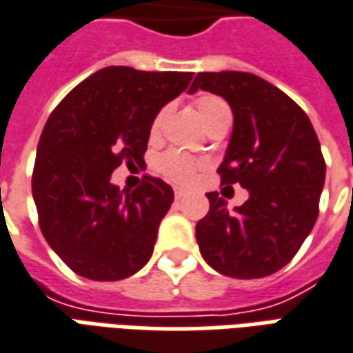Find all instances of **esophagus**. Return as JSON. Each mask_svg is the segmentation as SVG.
I'll list each match as a JSON object with an SVG mask.
<instances>
[{"label":"esophagus","instance_id":"esophagus-1","mask_svg":"<svg viewBox=\"0 0 353 353\" xmlns=\"http://www.w3.org/2000/svg\"><path fill=\"white\" fill-rule=\"evenodd\" d=\"M174 196H176V201H181V199L185 196V191L183 189H177L176 187V189H174Z\"/></svg>","mask_w":353,"mask_h":353}]
</instances>
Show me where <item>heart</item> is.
<instances>
[{
    "label": "heart",
    "mask_w": 353,
    "mask_h": 353,
    "mask_svg": "<svg viewBox=\"0 0 353 353\" xmlns=\"http://www.w3.org/2000/svg\"><path fill=\"white\" fill-rule=\"evenodd\" d=\"M194 108H196V114L201 118L204 128L212 124L214 120H218V118L231 117L228 103L221 97H216V95H201L199 99L194 101ZM164 118H166V108H162L159 114L152 118V137H157L160 134L162 124H164ZM201 166L202 162L191 159L185 152L176 151V149L162 152L159 160H157V168H159L160 174L172 179V181H176V183H189V181H193L194 174H196V170L201 168Z\"/></svg>",
    "instance_id": "b5f03b06"
}]
</instances>
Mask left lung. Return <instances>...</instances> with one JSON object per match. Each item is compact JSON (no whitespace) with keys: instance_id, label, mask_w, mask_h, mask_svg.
I'll return each mask as SVG.
<instances>
[{"instance_id":"left-lung-1","label":"left lung","mask_w":353,"mask_h":353,"mask_svg":"<svg viewBox=\"0 0 353 353\" xmlns=\"http://www.w3.org/2000/svg\"><path fill=\"white\" fill-rule=\"evenodd\" d=\"M228 101L233 134L218 168L221 185L248 189L229 212L208 193L210 210L196 223L206 263L221 275L258 279L285 268L314 229L325 183V159L302 108L273 83L250 72H199L191 83Z\"/></svg>"}]
</instances>
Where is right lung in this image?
Instances as JSON below:
<instances>
[{
    "label": "right lung",
    "mask_w": 353,
    "mask_h": 353,
    "mask_svg": "<svg viewBox=\"0 0 353 353\" xmlns=\"http://www.w3.org/2000/svg\"><path fill=\"white\" fill-rule=\"evenodd\" d=\"M193 72L101 68L51 112L32 174L39 229L78 275L120 281L149 262L174 191L159 177L122 193L112 172L145 164L152 118L177 97Z\"/></svg>",
    "instance_id": "add662e5"
}]
</instances>
